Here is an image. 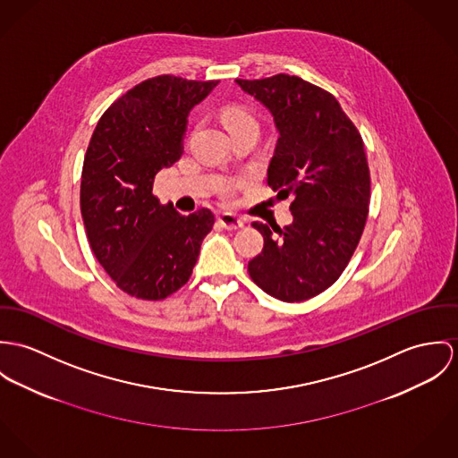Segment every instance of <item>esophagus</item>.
Segmentation results:
<instances>
[{
  "mask_svg": "<svg viewBox=\"0 0 458 458\" xmlns=\"http://www.w3.org/2000/svg\"><path fill=\"white\" fill-rule=\"evenodd\" d=\"M217 221H219V225L225 228V230H239V228H242L244 226V221L241 219V217H237V216H233V214H230V212H223V214H219V217H217Z\"/></svg>",
  "mask_w": 458,
  "mask_h": 458,
  "instance_id": "esophagus-1",
  "label": "esophagus"
}]
</instances>
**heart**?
<instances>
[{
  "instance_id": "b5f03b06",
  "label": "heart",
  "mask_w": 458,
  "mask_h": 458,
  "mask_svg": "<svg viewBox=\"0 0 458 458\" xmlns=\"http://www.w3.org/2000/svg\"><path fill=\"white\" fill-rule=\"evenodd\" d=\"M223 121H225L228 131H232V130H235V128H242V126H256V128H258V121L254 119L253 114L248 112L246 108H241V106L228 108V110L223 114ZM225 193L230 195V190H226Z\"/></svg>"
}]
</instances>
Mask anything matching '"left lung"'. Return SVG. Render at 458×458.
<instances>
[{"label": "left lung", "instance_id": "obj_1", "mask_svg": "<svg viewBox=\"0 0 458 458\" xmlns=\"http://www.w3.org/2000/svg\"><path fill=\"white\" fill-rule=\"evenodd\" d=\"M235 82L274 117L279 139L267 182L292 199L293 216L284 228L254 221L263 250L248 270L270 297L302 302L339 279L361 237L370 202L363 140L335 97L301 77Z\"/></svg>", "mask_w": 458, "mask_h": 458}]
</instances>
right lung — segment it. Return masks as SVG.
I'll return each instance as SVG.
<instances>
[{
	"label": "right lung",
	"instance_id": "1",
	"mask_svg": "<svg viewBox=\"0 0 458 458\" xmlns=\"http://www.w3.org/2000/svg\"><path fill=\"white\" fill-rule=\"evenodd\" d=\"M217 81L148 79L103 112L82 166L81 212L105 272L131 297L161 301L184 286L214 214L159 204L154 177L182 156L190 110Z\"/></svg>",
	"mask_w": 458,
	"mask_h": 458
}]
</instances>
